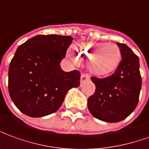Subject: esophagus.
<instances>
[{
  "label": "esophagus",
  "instance_id": "obj_1",
  "mask_svg": "<svg viewBox=\"0 0 149 149\" xmlns=\"http://www.w3.org/2000/svg\"><path fill=\"white\" fill-rule=\"evenodd\" d=\"M88 80H90V76L88 75V74H82L81 78H80V83H83Z\"/></svg>",
  "mask_w": 149,
  "mask_h": 149
}]
</instances>
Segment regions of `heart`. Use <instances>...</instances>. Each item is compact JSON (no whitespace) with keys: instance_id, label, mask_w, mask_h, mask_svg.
Masks as SVG:
<instances>
[{"instance_id":"1","label":"heart","mask_w":149,"mask_h":149,"mask_svg":"<svg viewBox=\"0 0 149 149\" xmlns=\"http://www.w3.org/2000/svg\"><path fill=\"white\" fill-rule=\"evenodd\" d=\"M75 52L79 60H87V67L91 72L98 76H106L119 67L122 54L116 44L107 42H84L78 43ZM70 58L77 61L71 50L67 53Z\"/></svg>"}]
</instances>
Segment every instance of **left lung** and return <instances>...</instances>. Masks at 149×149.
I'll use <instances>...</instances> for the list:
<instances>
[{
	"instance_id": "obj_1",
	"label": "left lung",
	"mask_w": 149,
	"mask_h": 149,
	"mask_svg": "<svg viewBox=\"0 0 149 149\" xmlns=\"http://www.w3.org/2000/svg\"><path fill=\"white\" fill-rule=\"evenodd\" d=\"M117 45L122 54L120 66L110 76L91 78L95 91L87 100L91 114L109 123L126 119L136 109L142 84L138 56L127 45Z\"/></svg>"
}]
</instances>
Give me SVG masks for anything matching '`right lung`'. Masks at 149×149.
<instances>
[{"label":"right lung","instance_id":"1","mask_svg":"<svg viewBox=\"0 0 149 149\" xmlns=\"http://www.w3.org/2000/svg\"><path fill=\"white\" fill-rule=\"evenodd\" d=\"M73 38L37 35L19 46L9 67V92L19 110L30 117L55 112L67 91L80 85V72H65L60 63Z\"/></svg>","mask_w":149,"mask_h":149}]
</instances>
